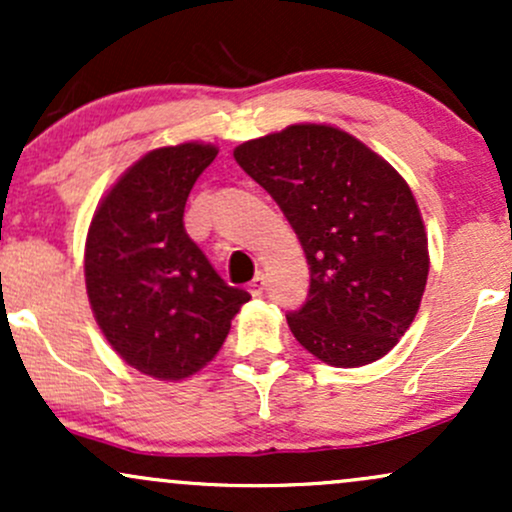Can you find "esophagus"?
I'll use <instances>...</instances> for the list:
<instances>
[{"label":"esophagus","instance_id":"esophagus-1","mask_svg":"<svg viewBox=\"0 0 512 512\" xmlns=\"http://www.w3.org/2000/svg\"><path fill=\"white\" fill-rule=\"evenodd\" d=\"M264 286H267V276H264L262 272H257L255 279L250 281V293H252V296H262Z\"/></svg>","mask_w":512,"mask_h":512}]
</instances>
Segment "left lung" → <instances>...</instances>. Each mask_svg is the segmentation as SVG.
I'll return each instance as SVG.
<instances>
[{"instance_id": "1", "label": "left lung", "mask_w": 512, "mask_h": 512, "mask_svg": "<svg viewBox=\"0 0 512 512\" xmlns=\"http://www.w3.org/2000/svg\"><path fill=\"white\" fill-rule=\"evenodd\" d=\"M284 211L310 267L308 301L286 315L320 361H378L419 313L428 238L409 185L344 129L291 125L233 151Z\"/></svg>"}]
</instances>
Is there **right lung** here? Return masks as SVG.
Returning <instances> with one entry per match:
<instances>
[{
    "mask_svg": "<svg viewBox=\"0 0 512 512\" xmlns=\"http://www.w3.org/2000/svg\"><path fill=\"white\" fill-rule=\"evenodd\" d=\"M216 154L199 142L149 151L110 187L88 226L93 317L122 361L156 380L207 366L250 301L216 274L182 223L192 185Z\"/></svg>",
    "mask_w": 512,
    "mask_h": 512,
    "instance_id": "obj_1",
    "label": "right lung"
}]
</instances>
